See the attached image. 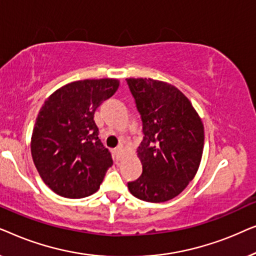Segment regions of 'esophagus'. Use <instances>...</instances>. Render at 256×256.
Listing matches in <instances>:
<instances>
[{
  "instance_id": "esophagus-1",
  "label": "esophagus",
  "mask_w": 256,
  "mask_h": 256,
  "mask_svg": "<svg viewBox=\"0 0 256 256\" xmlns=\"http://www.w3.org/2000/svg\"><path fill=\"white\" fill-rule=\"evenodd\" d=\"M121 152H122V146H118V148H115V150H114V155L118 157V158H120L121 157Z\"/></svg>"
}]
</instances>
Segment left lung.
<instances>
[{"label":"left lung","instance_id":"8db88e82","mask_svg":"<svg viewBox=\"0 0 256 256\" xmlns=\"http://www.w3.org/2000/svg\"><path fill=\"white\" fill-rule=\"evenodd\" d=\"M128 87L142 121L138 149L142 174L129 182L134 197L170 200L194 180L204 149V126L190 100L170 84L129 78Z\"/></svg>","mask_w":256,"mask_h":256}]
</instances>
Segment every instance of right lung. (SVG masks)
Here are the masks:
<instances>
[{"label":"right lung","mask_w":256,"mask_h":256,"mask_svg":"<svg viewBox=\"0 0 256 256\" xmlns=\"http://www.w3.org/2000/svg\"><path fill=\"white\" fill-rule=\"evenodd\" d=\"M118 88L116 79L79 80L56 90L40 108L31 155L44 183L62 197L93 194L113 166L94 113Z\"/></svg>","instance_id":"add662e5"}]
</instances>
